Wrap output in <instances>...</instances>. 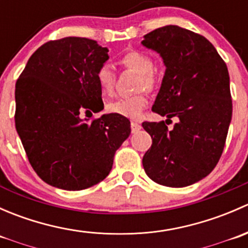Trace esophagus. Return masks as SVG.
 I'll return each mask as SVG.
<instances>
[{
  "label": "esophagus",
  "instance_id": "esophagus-1",
  "mask_svg": "<svg viewBox=\"0 0 248 248\" xmlns=\"http://www.w3.org/2000/svg\"><path fill=\"white\" fill-rule=\"evenodd\" d=\"M131 128H132V133H136V132H138L139 129L141 128V124H138V122H132Z\"/></svg>",
  "mask_w": 248,
  "mask_h": 248
}]
</instances>
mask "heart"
Here are the masks:
<instances>
[{"instance_id": "obj_1", "label": "heart", "mask_w": 248, "mask_h": 248, "mask_svg": "<svg viewBox=\"0 0 248 248\" xmlns=\"http://www.w3.org/2000/svg\"><path fill=\"white\" fill-rule=\"evenodd\" d=\"M120 62L126 68L132 69L139 74L137 90L152 91L155 89V76L152 73L154 61L149 55L144 52L131 50L120 57ZM96 80L103 94H110L114 90L115 73L110 64H102L96 72ZM147 106V97L144 92L133 94L129 97H122L110 102L107 107L109 112L128 119H138L142 110Z\"/></svg>"}]
</instances>
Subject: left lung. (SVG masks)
Wrapping results in <instances>:
<instances>
[{
    "label": "left lung",
    "instance_id": "obj_1",
    "mask_svg": "<svg viewBox=\"0 0 248 248\" xmlns=\"http://www.w3.org/2000/svg\"><path fill=\"white\" fill-rule=\"evenodd\" d=\"M141 44L161 55L166 73L152 111L177 117L142 122L152 145L142 167L155 182L168 187L196 184L218 163L232 121V96L226 62L198 33L168 25L145 34Z\"/></svg>",
    "mask_w": 248,
    "mask_h": 248
}]
</instances>
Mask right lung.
I'll use <instances>...</instances> for the list:
<instances>
[{"instance_id":"right-lung-1","label":"right lung","mask_w":248,"mask_h":248,"mask_svg":"<svg viewBox=\"0 0 248 248\" xmlns=\"http://www.w3.org/2000/svg\"><path fill=\"white\" fill-rule=\"evenodd\" d=\"M108 47L81 37L50 41L32 54L16 85V128L27 158L50 186L89 188L106 179L116 150L131 134L124 116L103 110L96 72Z\"/></svg>"}]
</instances>
